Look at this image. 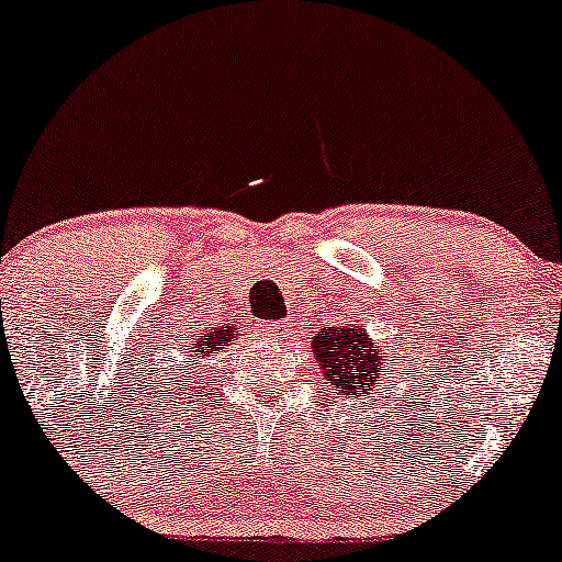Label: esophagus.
<instances>
[{
	"label": "esophagus",
	"mask_w": 562,
	"mask_h": 562,
	"mask_svg": "<svg viewBox=\"0 0 562 562\" xmlns=\"http://www.w3.org/2000/svg\"><path fill=\"white\" fill-rule=\"evenodd\" d=\"M265 327H268V331H273V335H281L283 322H270V324H265Z\"/></svg>",
	"instance_id": "obj_1"
}]
</instances>
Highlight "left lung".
I'll list each match as a JSON object with an SVG mask.
<instances>
[{
    "instance_id": "8db88e82",
    "label": "left lung",
    "mask_w": 562,
    "mask_h": 562,
    "mask_svg": "<svg viewBox=\"0 0 562 562\" xmlns=\"http://www.w3.org/2000/svg\"><path fill=\"white\" fill-rule=\"evenodd\" d=\"M313 356L331 389L353 400L375 389L383 367L378 346H372L370 335L361 327H324L322 335L313 337Z\"/></svg>"
}]
</instances>
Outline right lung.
Instances as JSON below:
<instances>
[{
  "label": "right lung",
  "instance_id": "obj_1",
  "mask_svg": "<svg viewBox=\"0 0 562 562\" xmlns=\"http://www.w3.org/2000/svg\"><path fill=\"white\" fill-rule=\"evenodd\" d=\"M227 340H233V327H220V329H201L195 331V335L190 337V342L184 346V356H195V359H206V356H214V351H220L222 346H225ZM173 383L182 389L187 383V389H192V383H195V378L190 375V372H184L182 380H173Z\"/></svg>",
  "mask_w": 562,
  "mask_h": 562
}]
</instances>
